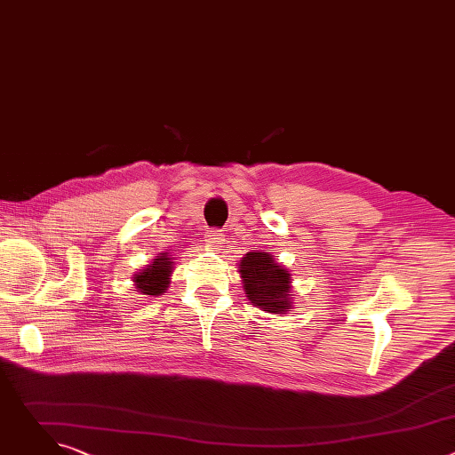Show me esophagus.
<instances>
[{
  "label": "esophagus",
  "mask_w": 455,
  "mask_h": 455,
  "mask_svg": "<svg viewBox=\"0 0 455 455\" xmlns=\"http://www.w3.org/2000/svg\"><path fill=\"white\" fill-rule=\"evenodd\" d=\"M205 241L212 246H220L225 241V234L220 228H211L205 232Z\"/></svg>",
  "instance_id": "34e87169"
}]
</instances>
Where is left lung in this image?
Segmentation results:
<instances>
[{
  "instance_id": "8db88e82",
  "label": "left lung",
  "mask_w": 455,
  "mask_h": 455,
  "mask_svg": "<svg viewBox=\"0 0 455 455\" xmlns=\"http://www.w3.org/2000/svg\"><path fill=\"white\" fill-rule=\"evenodd\" d=\"M246 297L268 313L290 309V274L281 268L270 253L250 251L239 265Z\"/></svg>"
}]
</instances>
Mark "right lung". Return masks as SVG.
Here are the masks:
<instances>
[{
	"label": "right lung",
	"instance_id": "add662e5",
	"mask_svg": "<svg viewBox=\"0 0 455 455\" xmlns=\"http://www.w3.org/2000/svg\"><path fill=\"white\" fill-rule=\"evenodd\" d=\"M172 270V263L167 255H160L155 259L153 267H148L144 272H140L135 277L137 290H140L144 295H160L169 284V274Z\"/></svg>",
	"mask_w": 455,
	"mask_h": 455
}]
</instances>
